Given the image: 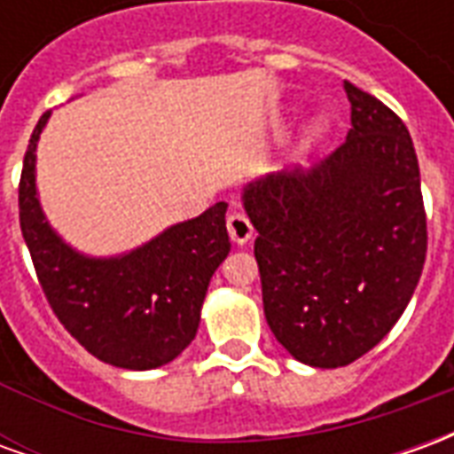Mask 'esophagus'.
I'll list each match as a JSON object with an SVG mask.
<instances>
[{"instance_id":"1","label":"esophagus","mask_w":454,"mask_h":454,"mask_svg":"<svg viewBox=\"0 0 454 454\" xmlns=\"http://www.w3.org/2000/svg\"><path fill=\"white\" fill-rule=\"evenodd\" d=\"M226 228H228V236L233 243L238 246H246L247 240L253 238V223L247 221L240 211H233V214H228V221H226Z\"/></svg>"}]
</instances>
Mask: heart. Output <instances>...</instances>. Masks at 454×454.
Here are the masks:
<instances>
[{
  "label": "heart",
  "mask_w": 454,
  "mask_h": 454,
  "mask_svg": "<svg viewBox=\"0 0 454 454\" xmlns=\"http://www.w3.org/2000/svg\"><path fill=\"white\" fill-rule=\"evenodd\" d=\"M325 136H328V121L316 119L314 123L309 126V130H306V148H314V145H318Z\"/></svg>",
  "instance_id": "obj_1"
}]
</instances>
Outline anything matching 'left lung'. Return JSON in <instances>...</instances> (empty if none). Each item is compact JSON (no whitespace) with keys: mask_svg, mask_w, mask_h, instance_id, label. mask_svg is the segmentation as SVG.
I'll list each match as a JSON object with an SVG mask.
<instances>
[{"mask_svg":"<svg viewBox=\"0 0 454 454\" xmlns=\"http://www.w3.org/2000/svg\"><path fill=\"white\" fill-rule=\"evenodd\" d=\"M348 138L311 169L243 189L267 325L294 360L345 367L389 333L419 285L428 231L403 121L345 82Z\"/></svg>","mask_w":454,"mask_h":454,"instance_id":"left-lung-1","label":"left lung"}]
</instances>
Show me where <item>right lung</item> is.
<instances>
[{"label":"right lung","mask_w":454,"mask_h":454,"mask_svg":"<svg viewBox=\"0 0 454 454\" xmlns=\"http://www.w3.org/2000/svg\"><path fill=\"white\" fill-rule=\"evenodd\" d=\"M35 123L19 182V221L45 299L67 333L97 360L155 370L194 340L208 282L231 250L226 201L165 228L130 253L84 255L58 236L35 189Z\"/></svg>","instance_id":"right-lung-1"}]
</instances>
